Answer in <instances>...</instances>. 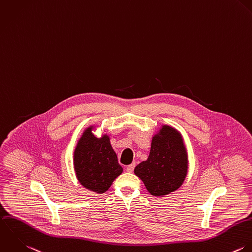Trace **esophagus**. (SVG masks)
I'll return each instance as SVG.
<instances>
[{
  "label": "esophagus",
  "mask_w": 252,
  "mask_h": 252,
  "mask_svg": "<svg viewBox=\"0 0 252 252\" xmlns=\"http://www.w3.org/2000/svg\"><path fill=\"white\" fill-rule=\"evenodd\" d=\"M134 168H135V163H132V164H130V165L127 166L126 170H127L129 173H132V172L134 171Z\"/></svg>",
  "instance_id": "1"
}]
</instances>
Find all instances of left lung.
Wrapping results in <instances>:
<instances>
[{
  "mask_svg": "<svg viewBox=\"0 0 252 252\" xmlns=\"http://www.w3.org/2000/svg\"><path fill=\"white\" fill-rule=\"evenodd\" d=\"M188 171V158L183 139L178 131L162 126L152 141L146 161L134 172L153 195H165L181 187Z\"/></svg>",
  "mask_w": 252,
  "mask_h": 252,
  "instance_id": "left-lung-1",
  "label": "left lung"
}]
</instances>
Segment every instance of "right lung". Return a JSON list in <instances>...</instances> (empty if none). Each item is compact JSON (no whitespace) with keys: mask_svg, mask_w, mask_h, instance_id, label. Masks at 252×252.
<instances>
[{"mask_svg":"<svg viewBox=\"0 0 252 252\" xmlns=\"http://www.w3.org/2000/svg\"><path fill=\"white\" fill-rule=\"evenodd\" d=\"M74 168L77 178L86 189L102 193L122 173L109 138H96L88 128L74 152Z\"/></svg>","mask_w":252,"mask_h":252,"instance_id":"1","label":"right lung"}]
</instances>
